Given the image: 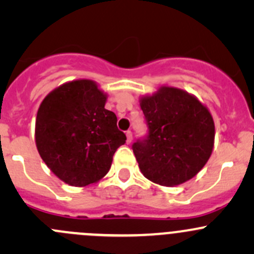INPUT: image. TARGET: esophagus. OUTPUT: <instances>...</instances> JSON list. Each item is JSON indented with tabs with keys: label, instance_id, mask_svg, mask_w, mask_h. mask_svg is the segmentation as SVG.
<instances>
[{
	"label": "esophagus",
	"instance_id": "1",
	"mask_svg": "<svg viewBox=\"0 0 254 254\" xmlns=\"http://www.w3.org/2000/svg\"><path fill=\"white\" fill-rule=\"evenodd\" d=\"M132 141V132L130 130L127 131V143H130Z\"/></svg>",
	"mask_w": 254,
	"mask_h": 254
}]
</instances>
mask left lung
I'll return each mask as SVG.
<instances>
[{"mask_svg":"<svg viewBox=\"0 0 254 254\" xmlns=\"http://www.w3.org/2000/svg\"><path fill=\"white\" fill-rule=\"evenodd\" d=\"M148 132L132 143L141 173L153 183L175 187L196 176L214 148L211 114L194 96L161 87L140 99Z\"/></svg>","mask_w":254,"mask_h":254,"instance_id":"8db88e82","label":"left lung"}]
</instances>
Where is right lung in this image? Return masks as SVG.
I'll return each instance as SVG.
<instances>
[{
	"label": "right lung",
	"instance_id": "add662e5",
	"mask_svg": "<svg viewBox=\"0 0 254 254\" xmlns=\"http://www.w3.org/2000/svg\"><path fill=\"white\" fill-rule=\"evenodd\" d=\"M106 101L96 82L76 79L50 92L38 109V152L70 186L86 187L103 178L127 140L117 127V115L104 108Z\"/></svg>",
	"mask_w": 254,
	"mask_h": 254
}]
</instances>
